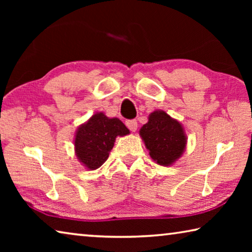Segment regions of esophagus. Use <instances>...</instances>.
Segmentation results:
<instances>
[{
  "instance_id": "esophagus-1",
  "label": "esophagus",
  "mask_w": 252,
  "mask_h": 252,
  "mask_svg": "<svg viewBox=\"0 0 252 252\" xmlns=\"http://www.w3.org/2000/svg\"><path fill=\"white\" fill-rule=\"evenodd\" d=\"M126 125L127 126V129L132 132H134L136 129H138V122H136V120H127L126 122Z\"/></svg>"
}]
</instances>
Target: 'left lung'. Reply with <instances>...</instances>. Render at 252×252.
I'll return each instance as SVG.
<instances>
[{"label":"left lung","instance_id":"obj_1","mask_svg":"<svg viewBox=\"0 0 252 252\" xmlns=\"http://www.w3.org/2000/svg\"><path fill=\"white\" fill-rule=\"evenodd\" d=\"M150 157L157 163L170 165L182 155L186 148V135L178 121L163 111L151 113L147 125L140 130Z\"/></svg>","mask_w":252,"mask_h":252}]
</instances>
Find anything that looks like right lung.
Listing matches in <instances>:
<instances>
[{"label":"right lung","mask_w":252,"mask_h":252,"mask_svg":"<svg viewBox=\"0 0 252 252\" xmlns=\"http://www.w3.org/2000/svg\"><path fill=\"white\" fill-rule=\"evenodd\" d=\"M127 133L129 130L121 120L96 113L76 132L74 140L76 156L89 169L100 168L109 158L117 136Z\"/></svg>","instance_id":"obj_1"}]
</instances>
